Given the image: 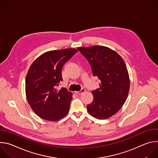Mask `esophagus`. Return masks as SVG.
I'll return each instance as SVG.
<instances>
[{
	"label": "esophagus",
	"instance_id": "34e87169",
	"mask_svg": "<svg viewBox=\"0 0 158 158\" xmlns=\"http://www.w3.org/2000/svg\"><path fill=\"white\" fill-rule=\"evenodd\" d=\"M84 91H85V89L82 88V89H81L79 91H76L75 93H76V94H81L83 93Z\"/></svg>",
	"mask_w": 158,
	"mask_h": 158
}]
</instances>
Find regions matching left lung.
<instances>
[{"instance_id": "left-lung-1", "label": "left lung", "mask_w": 158, "mask_h": 158, "mask_svg": "<svg viewBox=\"0 0 158 158\" xmlns=\"http://www.w3.org/2000/svg\"><path fill=\"white\" fill-rule=\"evenodd\" d=\"M77 49L89 62L93 76L101 81L99 88L92 91L93 101L87 109L97 119H107L116 114L127 99L130 82L126 65L116 52L104 46Z\"/></svg>"}]
</instances>
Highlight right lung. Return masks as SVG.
Segmentation results:
<instances>
[{
  "label": "right lung",
  "instance_id": "right-lung-1",
  "mask_svg": "<svg viewBox=\"0 0 158 158\" xmlns=\"http://www.w3.org/2000/svg\"><path fill=\"white\" fill-rule=\"evenodd\" d=\"M76 49H65L44 53L32 64L26 79V93L29 105L43 119L55 121L69 110L73 94L57 86L62 81L64 65L76 52Z\"/></svg>",
  "mask_w": 158,
  "mask_h": 158
}]
</instances>
